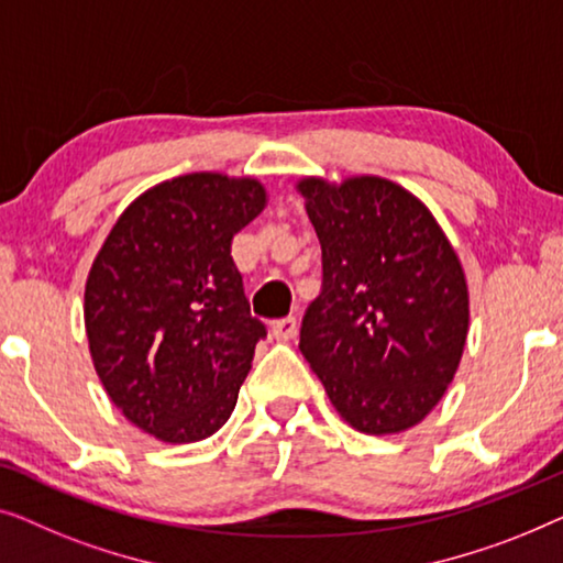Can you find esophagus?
I'll return each mask as SVG.
<instances>
[{
	"mask_svg": "<svg viewBox=\"0 0 563 563\" xmlns=\"http://www.w3.org/2000/svg\"><path fill=\"white\" fill-rule=\"evenodd\" d=\"M271 334L278 339V342H290V339H296V334H298V321L292 319V316H288V319H280V321H273Z\"/></svg>",
	"mask_w": 563,
	"mask_h": 563,
	"instance_id": "esophagus-1",
	"label": "esophagus"
}]
</instances>
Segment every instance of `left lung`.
<instances>
[{
	"label": "left lung",
	"mask_w": 563,
	"mask_h": 563,
	"mask_svg": "<svg viewBox=\"0 0 563 563\" xmlns=\"http://www.w3.org/2000/svg\"><path fill=\"white\" fill-rule=\"evenodd\" d=\"M323 283L300 352L352 429L390 437L437 408L470 331L456 250L421 199L379 176L300 178Z\"/></svg>",
	"instance_id": "8db88e82"
}]
</instances>
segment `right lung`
Returning <instances> with one entry per match:
<instances>
[{"label": "right lung", "mask_w": 563, "mask_h": 563, "mask_svg": "<svg viewBox=\"0 0 563 563\" xmlns=\"http://www.w3.org/2000/svg\"><path fill=\"white\" fill-rule=\"evenodd\" d=\"M267 203L257 178L188 173L140 194L114 221L84 292L93 369L126 421L165 443L229 421L265 336L232 260Z\"/></svg>", "instance_id": "add662e5"}]
</instances>
